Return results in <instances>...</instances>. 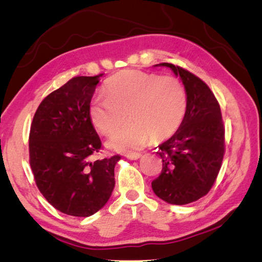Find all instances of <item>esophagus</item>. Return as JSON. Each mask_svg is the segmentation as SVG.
<instances>
[{
  "label": "esophagus",
  "instance_id": "obj_1",
  "mask_svg": "<svg viewBox=\"0 0 262 262\" xmlns=\"http://www.w3.org/2000/svg\"><path fill=\"white\" fill-rule=\"evenodd\" d=\"M125 157L128 160H138V159L141 158V154H139V153H127V154H125Z\"/></svg>",
  "mask_w": 262,
  "mask_h": 262
}]
</instances>
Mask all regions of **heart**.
I'll use <instances>...</instances> for the list:
<instances>
[{
  "mask_svg": "<svg viewBox=\"0 0 262 262\" xmlns=\"http://www.w3.org/2000/svg\"><path fill=\"white\" fill-rule=\"evenodd\" d=\"M105 96H96L90 105V118L105 136L114 134L108 146L118 152L143 148L150 138L160 141L181 126L187 108L183 82L176 77L139 70H123L110 77Z\"/></svg>",
  "mask_w": 262,
  "mask_h": 262,
  "instance_id": "obj_1",
  "label": "heart"
}]
</instances>
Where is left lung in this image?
Returning a JSON list of instances; mask_svg holds the SVG:
<instances>
[{
  "mask_svg": "<svg viewBox=\"0 0 262 262\" xmlns=\"http://www.w3.org/2000/svg\"><path fill=\"white\" fill-rule=\"evenodd\" d=\"M180 76L187 95V108L178 130L159 146L162 171L152 182L160 199L172 205H186L212 189L224 155V125L221 108L206 82L193 73L170 63Z\"/></svg>",
  "mask_w": 262,
  "mask_h": 262,
  "instance_id": "1",
  "label": "left lung"
}]
</instances>
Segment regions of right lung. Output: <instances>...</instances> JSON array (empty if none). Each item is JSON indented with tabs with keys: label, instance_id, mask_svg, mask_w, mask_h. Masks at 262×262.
<instances>
[{
	"label": "right lung",
	"instance_id": "1",
	"mask_svg": "<svg viewBox=\"0 0 262 262\" xmlns=\"http://www.w3.org/2000/svg\"><path fill=\"white\" fill-rule=\"evenodd\" d=\"M73 77L36 109L29 139L30 164L39 191L59 212L87 217L107 204L121 157L91 161L101 140L90 118L99 78Z\"/></svg>",
	"mask_w": 262,
	"mask_h": 262
}]
</instances>
